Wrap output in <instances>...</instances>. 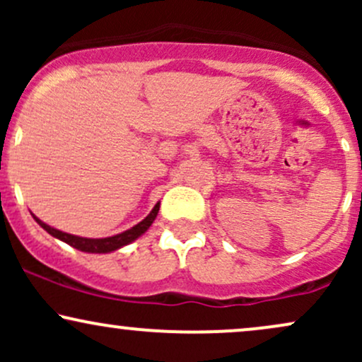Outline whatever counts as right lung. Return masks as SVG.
Instances as JSON below:
<instances>
[{"instance_id": "add662e5", "label": "right lung", "mask_w": 362, "mask_h": 362, "mask_svg": "<svg viewBox=\"0 0 362 362\" xmlns=\"http://www.w3.org/2000/svg\"><path fill=\"white\" fill-rule=\"evenodd\" d=\"M158 211H160V202L153 207L151 213H149L143 221L136 224V226H132L131 230H126L122 231V233L114 235V236H107V238H83V236L69 235V233H64V231L56 230V228L49 226V224L40 221L37 216H34V219L44 228L45 231H47L49 235H52L54 238L61 240V242L71 245L73 248H78V250L88 252V253H109V252L119 250V248H122L124 245H129L131 242H134L136 238H139V236L143 235L149 226H151L153 221H155Z\"/></svg>"}]
</instances>
